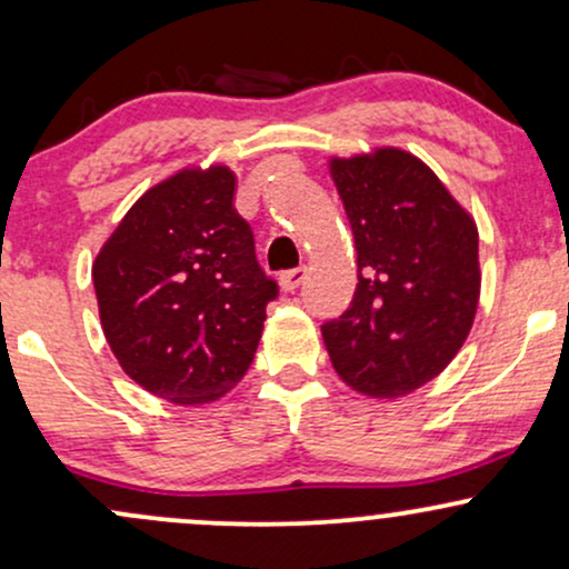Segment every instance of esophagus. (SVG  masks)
<instances>
[{"instance_id": "1", "label": "esophagus", "mask_w": 569, "mask_h": 569, "mask_svg": "<svg viewBox=\"0 0 569 569\" xmlns=\"http://www.w3.org/2000/svg\"><path fill=\"white\" fill-rule=\"evenodd\" d=\"M305 276H307L305 267H293V270L280 272V289H283V291H293L299 283H302Z\"/></svg>"}]
</instances>
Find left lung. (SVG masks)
Segmentation results:
<instances>
[{
    "label": "left lung",
    "instance_id": "obj_1",
    "mask_svg": "<svg viewBox=\"0 0 569 569\" xmlns=\"http://www.w3.org/2000/svg\"><path fill=\"white\" fill-rule=\"evenodd\" d=\"M352 227L358 286L323 342L345 385L398 398L439 377L462 348L481 291L479 230L420 158L377 147L331 158Z\"/></svg>",
    "mask_w": 569,
    "mask_h": 569
}]
</instances>
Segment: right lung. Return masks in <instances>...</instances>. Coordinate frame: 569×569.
I'll return each instance as SVG.
<instances>
[{
	"label": "right lung",
	"instance_id": "add662e5",
	"mask_svg": "<svg viewBox=\"0 0 569 569\" xmlns=\"http://www.w3.org/2000/svg\"><path fill=\"white\" fill-rule=\"evenodd\" d=\"M227 166H187L130 206L93 262L114 358L152 396L198 407L243 380L278 297L232 206Z\"/></svg>",
	"mask_w": 569,
	"mask_h": 569
}]
</instances>
